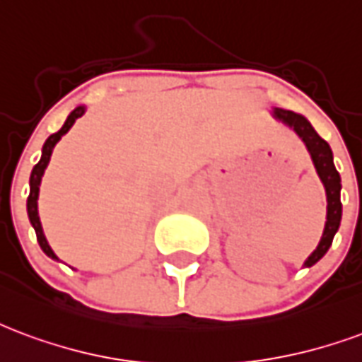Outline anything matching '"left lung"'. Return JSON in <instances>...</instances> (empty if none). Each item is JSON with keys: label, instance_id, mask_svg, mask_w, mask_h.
Masks as SVG:
<instances>
[{"label": "left lung", "instance_id": "obj_1", "mask_svg": "<svg viewBox=\"0 0 362 362\" xmlns=\"http://www.w3.org/2000/svg\"><path fill=\"white\" fill-rule=\"evenodd\" d=\"M274 115H276V119L284 120L288 127L293 128L299 134V138L305 141V146H307L310 157H313V163H315V168H317L318 176H320L324 188H326L328 215H326L324 234L320 238L318 247L305 261V267H313V264L326 255V251L330 249L332 240H334V235H336L339 228V221H341V202H339L341 178H339V173L334 167V157H332L330 146L315 132V128L310 127L309 120L301 117V115L293 113V111H286V109H276Z\"/></svg>", "mask_w": 362, "mask_h": 362}]
</instances>
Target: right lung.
<instances>
[{"label": "right lung", "mask_w": 362, "mask_h": 362, "mask_svg": "<svg viewBox=\"0 0 362 362\" xmlns=\"http://www.w3.org/2000/svg\"><path fill=\"white\" fill-rule=\"evenodd\" d=\"M84 115V107H76L71 115H69V119L65 120V124L63 128L59 130V132L52 134L44 144V149H42V159L36 167L32 168V174H30V195H28V202H26V209H28V218H30L32 226L36 230V238H38V243L40 247L44 249V253L47 257H52V259H57V255L53 253V249L49 247V243L45 240L44 235V230H42V222H40V216H38V194H40V182H42V176H44V170L47 167V163H49V157L53 153V147L61 140V136H65L69 132V128L74 124V120L80 119Z\"/></svg>", "instance_id": "obj_1"}]
</instances>
